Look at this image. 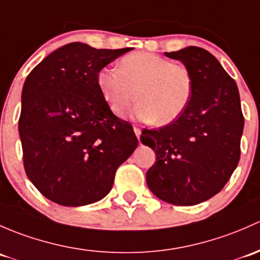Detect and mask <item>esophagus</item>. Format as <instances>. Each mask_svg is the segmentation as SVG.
<instances>
[{
  "label": "esophagus",
  "instance_id": "esophagus-1",
  "mask_svg": "<svg viewBox=\"0 0 260 260\" xmlns=\"http://www.w3.org/2000/svg\"><path fill=\"white\" fill-rule=\"evenodd\" d=\"M134 133H135V135H136V138H140V135H141V130L139 129L138 126H134Z\"/></svg>",
  "mask_w": 260,
  "mask_h": 260
}]
</instances>
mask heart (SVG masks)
<instances>
[{
	"label": "heart",
	"mask_w": 260,
	"mask_h": 260,
	"mask_svg": "<svg viewBox=\"0 0 260 260\" xmlns=\"http://www.w3.org/2000/svg\"><path fill=\"white\" fill-rule=\"evenodd\" d=\"M96 82L115 114L124 111L136 93L134 115L159 126L178 119L192 93V77L185 66L145 51L124 56L119 69L103 68Z\"/></svg>",
	"instance_id": "b5f03b06"
}]
</instances>
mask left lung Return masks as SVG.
Returning <instances> with one entry per match:
<instances>
[{
    "instance_id": "obj_1",
    "label": "left lung",
    "mask_w": 260,
    "mask_h": 260,
    "mask_svg": "<svg viewBox=\"0 0 260 260\" xmlns=\"http://www.w3.org/2000/svg\"><path fill=\"white\" fill-rule=\"evenodd\" d=\"M192 77L185 110L167 126L144 130L140 140L155 151L146 173L155 197L174 205H195L224 188L240 157L244 117L234 80L207 50L189 46L165 52Z\"/></svg>"
}]
</instances>
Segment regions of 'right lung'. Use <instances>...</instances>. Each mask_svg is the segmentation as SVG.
Instances as JSON below:
<instances>
[{
	"label": "right lung",
	"mask_w": 260,
	"mask_h": 260,
	"mask_svg": "<svg viewBox=\"0 0 260 260\" xmlns=\"http://www.w3.org/2000/svg\"><path fill=\"white\" fill-rule=\"evenodd\" d=\"M130 50L71 42L26 79L18 121L23 167L51 202L81 207L101 200L138 146L133 126L112 114L96 82L101 69Z\"/></svg>",
	"instance_id": "obj_1"
}]
</instances>
